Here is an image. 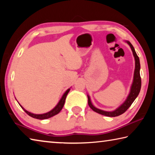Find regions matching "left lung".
<instances>
[{
	"label": "left lung",
	"instance_id": "left-lung-1",
	"mask_svg": "<svg viewBox=\"0 0 155 155\" xmlns=\"http://www.w3.org/2000/svg\"><path fill=\"white\" fill-rule=\"evenodd\" d=\"M125 42H127L129 46L130 47L131 51L133 52V54L135 58V71H134V76H133V81L131 85L130 92L128 94L127 99L125 100V101L121 105L119 106L116 109L112 111H103V110L99 109L96 107H94L92 103H91L90 97L89 95H87L88 98V104L90 106V108L96 113H98L99 114L105 115V116L108 117H116L118 115H121L127 111V110L129 108L130 106L132 104V103L134 102L135 98H137V96L140 94V91L141 90V81L140 77V59L137 56V53L135 51L134 47L133 46L132 44L129 41H125Z\"/></svg>",
	"mask_w": 155,
	"mask_h": 155
}]
</instances>
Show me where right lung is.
Returning a JSON list of instances; mask_svg holds the SVG:
<instances>
[{
  "label": "right lung",
  "mask_w": 155,
  "mask_h": 155,
  "mask_svg": "<svg viewBox=\"0 0 155 155\" xmlns=\"http://www.w3.org/2000/svg\"><path fill=\"white\" fill-rule=\"evenodd\" d=\"M70 90V89H68V90L65 91V92L64 94V95L62 96L61 98L60 99V101H59V103H57V105L54 107L53 109H52L51 111H50L46 113V114H32V113L31 112H28V111H27L25 109L23 108V107L20 105V107H22V108L24 109V111L27 113V114L30 115L31 117H33V118H36V119H39V120H45V119H48L50 118V117H51L52 116H54V115H55L57 114H58L61 111V110L62 109L64 105V103H65V98H66V96L68 95V92H69Z\"/></svg>",
  "instance_id": "add662e5"
}]
</instances>
